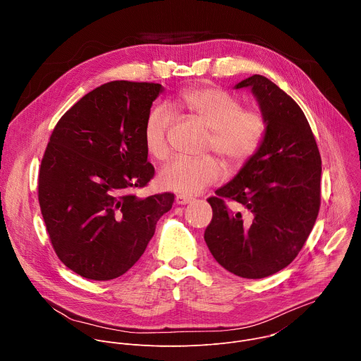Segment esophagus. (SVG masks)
I'll use <instances>...</instances> for the list:
<instances>
[{"label":"esophagus","instance_id":"obj_1","mask_svg":"<svg viewBox=\"0 0 361 361\" xmlns=\"http://www.w3.org/2000/svg\"><path fill=\"white\" fill-rule=\"evenodd\" d=\"M191 201H192V198H191V197H187V195L178 194V195L176 197V202H177L178 205H185V204H190Z\"/></svg>","mask_w":361,"mask_h":361}]
</instances>
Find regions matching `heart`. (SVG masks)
<instances>
[{
  "instance_id": "obj_1",
  "label": "heart",
  "mask_w": 361,
  "mask_h": 361,
  "mask_svg": "<svg viewBox=\"0 0 361 361\" xmlns=\"http://www.w3.org/2000/svg\"><path fill=\"white\" fill-rule=\"evenodd\" d=\"M176 109L187 110L210 130L209 149H214L228 169L245 164L262 145L267 121L257 110H243L238 98L216 87H198L183 91L173 102ZM174 121L166 106L154 107L144 126V145L152 159L164 160L170 154L169 130ZM223 174L214 157H176L159 176L160 188L181 195L198 194L220 181Z\"/></svg>"
}]
</instances>
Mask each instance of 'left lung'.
Listing matches in <instances>:
<instances>
[{
  "mask_svg": "<svg viewBox=\"0 0 361 361\" xmlns=\"http://www.w3.org/2000/svg\"><path fill=\"white\" fill-rule=\"evenodd\" d=\"M250 88L267 130L237 176L207 201L213 220L204 240L220 266L244 279H264L287 267L310 235L320 210L322 157L297 102L263 75L234 85ZM224 197L240 202L247 219Z\"/></svg>",
  "mask_w": 361,
  "mask_h": 361,
  "instance_id": "left-lung-1",
  "label": "left lung"
}]
</instances>
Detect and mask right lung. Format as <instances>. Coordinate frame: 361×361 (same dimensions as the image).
<instances>
[{"label":"right lung","instance_id":"add662e5","mask_svg":"<svg viewBox=\"0 0 361 361\" xmlns=\"http://www.w3.org/2000/svg\"><path fill=\"white\" fill-rule=\"evenodd\" d=\"M161 84L111 81L85 94L60 118L38 176L41 214L56 254L74 273L107 281L147 248L174 194L140 198L154 176L144 126Z\"/></svg>","mask_w":361,"mask_h":361}]
</instances>
